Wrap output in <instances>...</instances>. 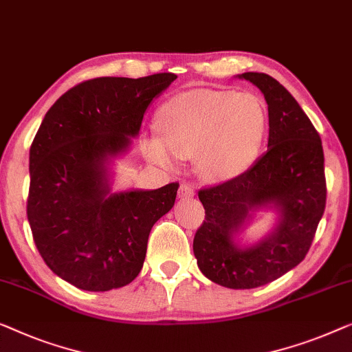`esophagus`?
Wrapping results in <instances>:
<instances>
[{
    "label": "esophagus",
    "instance_id": "esophagus-1",
    "mask_svg": "<svg viewBox=\"0 0 352 352\" xmlns=\"http://www.w3.org/2000/svg\"><path fill=\"white\" fill-rule=\"evenodd\" d=\"M193 193H195V190H193V187L190 186V184H181L179 186V192H177V195H179V198H182V200H184V198H190V197H193Z\"/></svg>",
    "mask_w": 352,
    "mask_h": 352
}]
</instances>
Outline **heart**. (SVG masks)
Listing matches in <instances>:
<instances>
[{
  "label": "heart",
  "mask_w": 352,
  "mask_h": 352,
  "mask_svg": "<svg viewBox=\"0 0 352 352\" xmlns=\"http://www.w3.org/2000/svg\"><path fill=\"white\" fill-rule=\"evenodd\" d=\"M160 138L146 141L151 160L170 165L173 154L197 155L206 179H223L256 159L267 135V111L251 94L190 90L173 96L157 116Z\"/></svg>",
  "instance_id": "1"
}]
</instances>
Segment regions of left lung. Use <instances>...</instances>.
<instances>
[{"label":"left lung","instance_id":"8db88e82","mask_svg":"<svg viewBox=\"0 0 352 352\" xmlns=\"http://www.w3.org/2000/svg\"><path fill=\"white\" fill-rule=\"evenodd\" d=\"M239 78L257 85L268 104V149L254 165L217 186L200 188L205 221L193 238L198 268L228 289H254L303 261L325 210L322 141L289 91L265 73ZM274 206L282 219L272 236L249 248L232 243L248 212Z\"/></svg>","mask_w":352,"mask_h":352}]
</instances>
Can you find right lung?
Returning a JSON list of instances; mask_svg holds the SVG:
<instances>
[{
    "mask_svg": "<svg viewBox=\"0 0 352 352\" xmlns=\"http://www.w3.org/2000/svg\"><path fill=\"white\" fill-rule=\"evenodd\" d=\"M176 74L95 78L47 111L30 147L27 216L41 257L73 286L104 292L138 276L151 228L179 184L109 193L106 162L124 152Z\"/></svg>",
    "mask_w": 352,
    "mask_h": 352,
    "instance_id": "right-lung-1",
    "label": "right lung"
}]
</instances>
